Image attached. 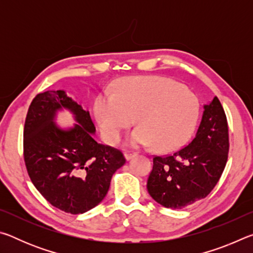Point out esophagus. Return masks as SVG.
Here are the masks:
<instances>
[{"label":"esophagus","instance_id":"34e87169","mask_svg":"<svg viewBox=\"0 0 253 253\" xmlns=\"http://www.w3.org/2000/svg\"><path fill=\"white\" fill-rule=\"evenodd\" d=\"M136 154H137V152H135V151H126V152H125L126 160H130V158H131L132 156H135Z\"/></svg>","mask_w":253,"mask_h":253}]
</instances>
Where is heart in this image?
<instances>
[{"mask_svg":"<svg viewBox=\"0 0 253 253\" xmlns=\"http://www.w3.org/2000/svg\"><path fill=\"white\" fill-rule=\"evenodd\" d=\"M198 98L174 80L140 77L124 83L115 93L98 98L95 114L101 134L116 143L122 132L137 121L139 126L127 136L130 145H154L170 151L182 145L198 121Z\"/></svg>","mask_w":253,"mask_h":253,"instance_id":"b5f03b06","label":"heart"}]
</instances>
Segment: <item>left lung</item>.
Listing matches in <instances>:
<instances>
[{"label":"left lung","mask_w":253,"mask_h":253,"mask_svg":"<svg viewBox=\"0 0 253 253\" xmlns=\"http://www.w3.org/2000/svg\"><path fill=\"white\" fill-rule=\"evenodd\" d=\"M228 121L219 98L204 105L192 142L172 155L154 156L147 191L158 204L183 209L207 198L223 173L229 153Z\"/></svg>","instance_id":"8db88e82"}]
</instances>
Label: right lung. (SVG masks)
Instances as JSON below:
<instances>
[{"instance_id": "right-lung-1", "label": "right lung", "mask_w": 253, "mask_h": 253, "mask_svg": "<svg viewBox=\"0 0 253 253\" xmlns=\"http://www.w3.org/2000/svg\"><path fill=\"white\" fill-rule=\"evenodd\" d=\"M65 108L79 123L61 130L55 114ZM89 111L65 90H48L34 97L23 130V156L30 178L41 195L63 212L81 214L99 204L114 173L125 164L117 148L97 143Z\"/></svg>"}]
</instances>
